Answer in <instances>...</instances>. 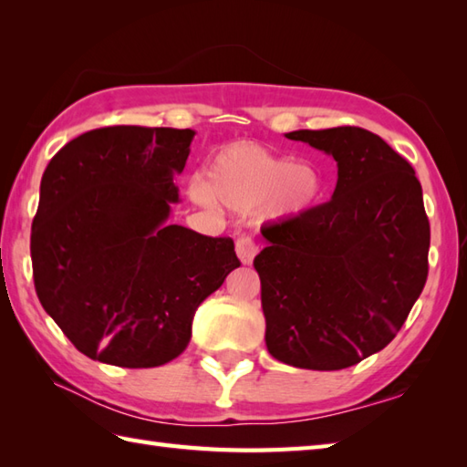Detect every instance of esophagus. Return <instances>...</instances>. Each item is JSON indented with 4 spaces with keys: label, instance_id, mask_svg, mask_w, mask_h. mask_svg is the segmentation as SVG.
Segmentation results:
<instances>
[{
    "label": "esophagus",
    "instance_id": "1",
    "mask_svg": "<svg viewBox=\"0 0 467 467\" xmlns=\"http://www.w3.org/2000/svg\"><path fill=\"white\" fill-rule=\"evenodd\" d=\"M234 249L243 265H251L254 261L256 253H259V246H256V243L251 239V236H241V239L236 241Z\"/></svg>",
    "mask_w": 467,
    "mask_h": 467
}]
</instances>
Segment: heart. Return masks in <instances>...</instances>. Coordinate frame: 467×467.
Instances as JSON below:
<instances>
[{
	"label": "heart",
	"instance_id": "b5f03b06",
	"mask_svg": "<svg viewBox=\"0 0 467 467\" xmlns=\"http://www.w3.org/2000/svg\"><path fill=\"white\" fill-rule=\"evenodd\" d=\"M323 192V176L313 162L273 154L254 142H233L216 150L206 166V181L192 178L194 202H221L236 213L256 211L263 221L299 216Z\"/></svg>",
	"mask_w": 467,
	"mask_h": 467
}]
</instances>
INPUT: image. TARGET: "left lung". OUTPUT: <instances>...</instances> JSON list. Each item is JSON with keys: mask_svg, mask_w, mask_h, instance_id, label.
Instances as JSON below:
<instances>
[{"mask_svg": "<svg viewBox=\"0 0 467 467\" xmlns=\"http://www.w3.org/2000/svg\"><path fill=\"white\" fill-rule=\"evenodd\" d=\"M335 158L329 202L266 228L254 256L266 349L286 365L335 371L393 341L428 279L430 221L411 164L357 126L295 130Z\"/></svg>", "mask_w": 467, "mask_h": 467, "instance_id": "obj_1", "label": "left lung"}]
</instances>
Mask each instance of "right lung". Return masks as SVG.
<instances>
[{
	"mask_svg": "<svg viewBox=\"0 0 467 467\" xmlns=\"http://www.w3.org/2000/svg\"><path fill=\"white\" fill-rule=\"evenodd\" d=\"M194 134L98 128L69 140L42 176L29 246L36 293L94 361H172L191 341L198 305L241 266L233 239L168 223Z\"/></svg>",
	"mask_w": 467,
	"mask_h": 467,
	"instance_id": "obj_1",
	"label": "right lung"
}]
</instances>
